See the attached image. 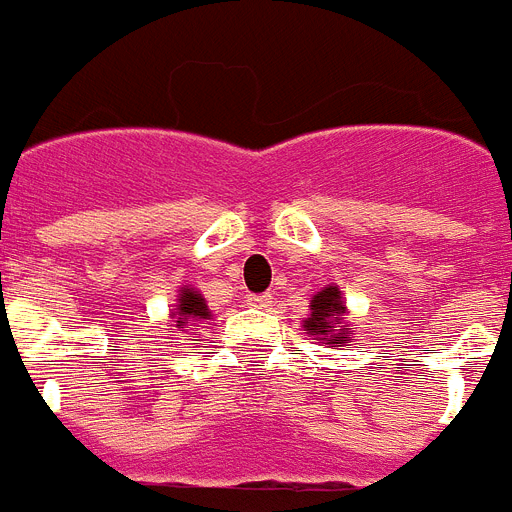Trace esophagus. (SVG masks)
<instances>
[{
	"label": "esophagus",
	"mask_w": 512,
	"mask_h": 512,
	"mask_svg": "<svg viewBox=\"0 0 512 512\" xmlns=\"http://www.w3.org/2000/svg\"><path fill=\"white\" fill-rule=\"evenodd\" d=\"M246 302L251 307H261V310H264V307H271L274 297H271V295H248Z\"/></svg>",
	"instance_id": "obj_1"
}]
</instances>
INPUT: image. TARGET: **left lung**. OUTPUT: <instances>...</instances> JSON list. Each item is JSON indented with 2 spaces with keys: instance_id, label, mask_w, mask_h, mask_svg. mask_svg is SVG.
I'll list each match as a JSON object with an SVG mask.
<instances>
[{
  "instance_id": "left-lung-1",
  "label": "left lung",
  "mask_w": 512,
  "mask_h": 512,
  "mask_svg": "<svg viewBox=\"0 0 512 512\" xmlns=\"http://www.w3.org/2000/svg\"><path fill=\"white\" fill-rule=\"evenodd\" d=\"M343 312L341 292L338 287H325L323 292L312 297L310 302V318L305 320V330L310 336L320 338L328 343L348 341V328L338 325V315Z\"/></svg>"
}]
</instances>
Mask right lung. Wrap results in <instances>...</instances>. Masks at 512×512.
I'll return each mask as SVG.
<instances>
[{
    "mask_svg": "<svg viewBox=\"0 0 512 512\" xmlns=\"http://www.w3.org/2000/svg\"><path fill=\"white\" fill-rule=\"evenodd\" d=\"M174 323L176 328H187V325H197L202 323V320L210 318V310H207L205 300H202L197 292H192V289H182V300H179V305H176V312H174Z\"/></svg>",
    "mask_w": 512,
    "mask_h": 512,
    "instance_id": "obj_1",
    "label": "right lung"
}]
</instances>
